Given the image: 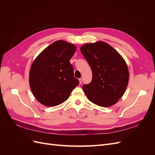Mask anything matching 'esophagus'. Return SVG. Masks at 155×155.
I'll use <instances>...</instances> for the list:
<instances>
[{
  "label": "esophagus",
  "mask_w": 155,
  "mask_h": 155,
  "mask_svg": "<svg viewBox=\"0 0 155 155\" xmlns=\"http://www.w3.org/2000/svg\"><path fill=\"white\" fill-rule=\"evenodd\" d=\"M79 84H80V85H81V84L82 83V81H83V79H82L81 78H80V79H79Z\"/></svg>",
  "instance_id": "34e87169"
}]
</instances>
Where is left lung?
<instances>
[{
    "instance_id": "8db88e82",
    "label": "left lung",
    "mask_w": 155,
    "mask_h": 155,
    "mask_svg": "<svg viewBox=\"0 0 155 155\" xmlns=\"http://www.w3.org/2000/svg\"><path fill=\"white\" fill-rule=\"evenodd\" d=\"M80 50L92 72L91 83L83 85L88 100L103 107L116 104L128 85L129 74L125 61L104 41L85 44Z\"/></svg>"
}]
</instances>
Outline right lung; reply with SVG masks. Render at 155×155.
Instances as JSON below:
<instances>
[{
	"label": "right lung",
	"instance_id": "right-lung-1",
	"mask_svg": "<svg viewBox=\"0 0 155 155\" xmlns=\"http://www.w3.org/2000/svg\"><path fill=\"white\" fill-rule=\"evenodd\" d=\"M76 46L67 41H56L39 54L32 63L29 83L33 94L46 107L61 104L79 85L70 63Z\"/></svg>",
	"mask_w": 155,
	"mask_h": 155
}]
</instances>
